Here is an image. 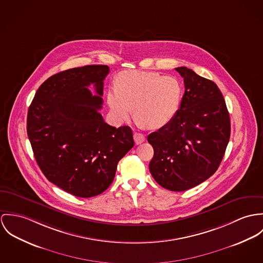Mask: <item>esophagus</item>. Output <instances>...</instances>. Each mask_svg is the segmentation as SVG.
<instances>
[{
  "mask_svg": "<svg viewBox=\"0 0 263 263\" xmlns=\"http://www.w3.org/2000/svg\"><path fill=\"white\" fill-rule=\"evenodd\" d=\"M133 137H134V141H135V143H136L137 145L145 141V136H144L143 134L139 133V132H135V133H134V136H133Z\"/></svg>",
  "mask_w": 263,
  "mask_h": 263,
  "instance_id": "34e87169",
  "label": "esophagus"
}]
</instances>
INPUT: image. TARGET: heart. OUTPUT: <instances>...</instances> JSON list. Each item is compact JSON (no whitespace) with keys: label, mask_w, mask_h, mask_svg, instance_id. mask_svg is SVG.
Segmentation results:
<instances>
[{"label":"heart","mask_w":263,"mask_h":263,"mask_svg":"<svg viewBox=\"0 0 263 263\" xmlns=\"http://www.w3.org/2000/svg\"><path fill=\"white\" fill-rule=\"evenodd\" d=\"M182 98L180 83L157 72L130 70L118 77L117 88H111L107 102L118 123L134 115L151 129L167 125L177 114Z\"/></svg>","instance_id":"1"}]
</instances>
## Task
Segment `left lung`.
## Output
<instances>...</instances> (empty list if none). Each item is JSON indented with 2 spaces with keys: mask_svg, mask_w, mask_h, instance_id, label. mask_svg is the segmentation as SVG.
I'll use <instances>...</instances> for the list:
<instances>
[{
  "mask_svg": "<svg viewBox=\"0 0 263 263\" xmlns=\"http://www.w3.org/2000/svg\"><path fill=\"white\" fill-rule=\"evenodd\" d=\"M184 93L175 117L148 135L153 178L173 192L192 189L218 170L230 139V117L217 85L180 66Z\"/></svg>",
  "mask_w": 263,
  "mask_h": 263,
  "instance_id": "8db88e82",
  "label": "left lung"
}]
</instances>
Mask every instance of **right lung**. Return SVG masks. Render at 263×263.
Listing matches in <instances>:
<instances>
[{"label": "right lung", "mask_w": 263, "mask_h": 263, "mask_svg": "<svg viewBox=\"0 0 263 263\" xmlns=\"http://www.w3.org/2000/svg\"><path fill=\"white\" fill-rule=\"evenodd\" d=\"M109 71L107 65H86L59 72L39 87L28 110L27 134L41 172L80 198L105 192L134 146L130 127L110 126L99 112ZM91 83L96 96L87 88Z\"/></svg>", "instance_id": "add662e5"}]
</instances>
